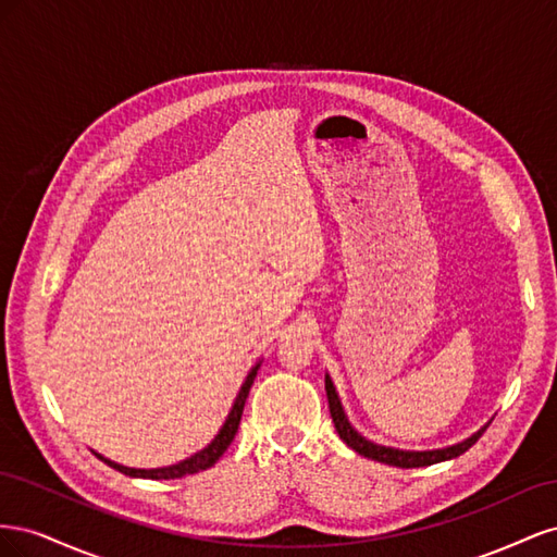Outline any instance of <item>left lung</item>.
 Instances as JSON below:
<instances>
[{
  "label": "left lung",
  "mask_w": 557,
  "mask_h": 557,
  "mask_svg": "<svg viewBox=\"0 0 557 557\" xmlns=\"http://www.w3.org/2000/svg\"><path fill=\"white\" fill-rule=\"evenodd\" d=\"M325 391H327L332 423H334L336 432H339L342 440H344L352 450L364 455V458H372V460H376V462L401 467V469L430 467V465H436V462L458 458V455H462L465 450H469L471 446H474V444L479 442V436H481V434L485 432V428H487V425H485V428H481L479 432L471 434L469 440H465V442H460V444L446 446V448H436V450H399V448L381 446V444H374V442L364 440V436L348 423V418H346L344 407H342V399H339V395H336L334 383H332V379H330L327 374H325Z\"/></svg>",
  "instance_id": "left-lung-1"
}]
</instances>
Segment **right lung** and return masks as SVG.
Wrapping results in <instances>:
<instances>
[{"mask_svg": "<svg viewBox=\"0 0 557 557\" xmlns=\"http://www.w3.org/2000/svg\"><path fill=\"white\" fill-rule=\"evenodd\" d=\"M258 369H260V362L248 372V376H246V381H244V385H242V391H239L237 399H234V404H232V411H230L227 418H225V423H223L221 432H218V434L213 436V442H211L207 448L197 450L195 455H190L188 460H181V462H176V465L158 467V469H132V467H123V465H117V462H111V460L102 458V455H97V458L104 460L109 467H113V469H117V471H123V474H127V476H134V479H153V481H162V479H164V481H166V479H183V476H188V474H197V471H205V469L213 467L218 460L223 458V453L230 448V444H232V440H234V434H237V430H239L242 413H244V404H246V397H248V391H250L252 381H256V376H258Z\"/></svg>", "mask_w": 557, "mask_h": 557, "instance_id": "add662e5", "label": "right lung"}]
</instances>
